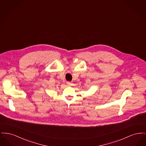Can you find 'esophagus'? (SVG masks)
Returning a JSON list of instances; mask_svg holds the SVG:
<instances>
[{
    "instance_id": "obj_1",
    "label": "esophagus",
    "mask_w": 146,
    "mask_h": 146,
    "mask_svg": "<svg viewBox=\"0 0 146 146\" xmlns=\"http://www.w3.org/2000/svg\"><path fill=\"white\" fill-rule=\"evenodd\" d=\"M67 84L68 85H72V83L71 82H67Z\"/></svg>"
}]
</instances>
